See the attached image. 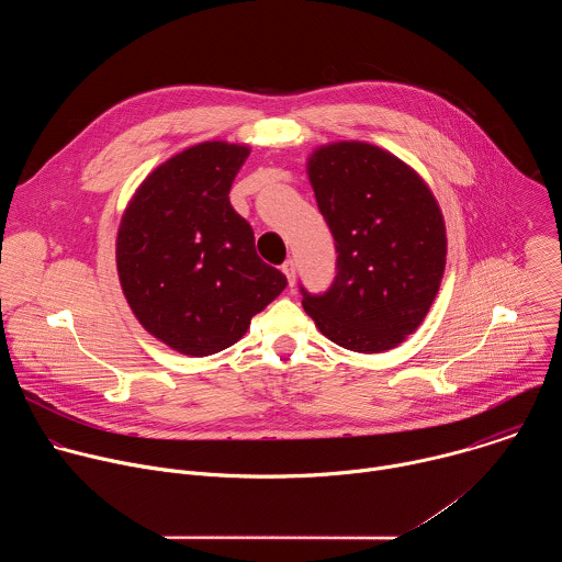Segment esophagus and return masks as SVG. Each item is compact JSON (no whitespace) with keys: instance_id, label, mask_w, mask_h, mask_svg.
Segmentation results:
<instances>
[{"instance_id":"esophagus-1","label":"esophagus","mask_w":562,"mask_h":562,"mask_svg":"<svg viewBox=\"0 0 562 562\" xmlns=\"http://www.w3.org/2000/svg\"><path fill=\"white\" fill-rule=\"evenodd\" d=\"M282 271H284V276L289 280V286H293L295 284V262L291 258L282 265Z\"/></svg>"}]
</instances>
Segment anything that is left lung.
<instances>
[{"label": "left lung", "mask_w": 562, "mask_h": 562, "mask_svg": "<svg viewBox=\"0 0 562 562\" xmlns=\"http://www.w3.org/2000/svg\"><path fill=\"white\" fill-rule=\"evenodd\" d=\"M308 180L338 258L325 293L300 284L302 306L349 351L393 349L423 323L442 280L447 235L438 202L416 171L364 142L317 148Z\"/></svg>", "instance_id": "8db88e82"}]
</instances>
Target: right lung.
<instances>
[{
	"mask_svg": "<svg viewBox=\"0 0 562 562\" xmlns=\"http://www.w3.org/2000/svg\"><path fill=\"white\" fill-rule=\"evenodd\" d=\"M247 157V146L226 142L178 153L142 182L117 231V273L135 317L184 356L235 345L286 286L228 200Z\"/></svg>",
	"mask_w": 562,
	"mask_h": 562,
	"instance_id": "add662e5",
	"label": "right lung"
}]
</instances>
